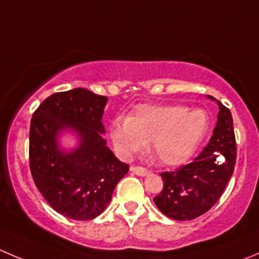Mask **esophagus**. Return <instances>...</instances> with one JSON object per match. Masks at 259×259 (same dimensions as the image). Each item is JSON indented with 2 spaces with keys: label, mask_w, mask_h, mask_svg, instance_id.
Returning a JSON list of instances; mask_svg holds the SVG:
<instances>
[{
  "label": "esophagus",
  "mask_w": 259,
  "mask_h": 259,
  "mask_svg": "<svg viewBox=\"0 0 259 259\" xmlns=\"http://www.w3.org/2000/svg\"><path fill=\"white\" fill-rule=\"evenodd\" d=\"M130 171H133V173L140 177H145L150 173V170H148V169L144 168V166H135V165L130 166Z\"/></svg>",
  "instance_id": "esophagus-1"
}]
</instances>
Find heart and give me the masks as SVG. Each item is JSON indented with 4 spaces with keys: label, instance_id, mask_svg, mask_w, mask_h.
<instances>
[{
    "label": "heart",
    "instance_id": "b5f03b06",
    "mask_svg": "<svg viewBox=\"0 0 259 259\" xmlns=\"http://www.w3.org/2000/svg\"><path fill=\"white\" fill-rule=\"evenodd\" d=\"M210 127L203 109L184 105H143L127 119L114 120L111 142L124 158H132L150 140V151L159 163L176 166L197 151Z\"/></svg>",
    "mask_w": 259,
    "mask_h": 259
}]
</instances>
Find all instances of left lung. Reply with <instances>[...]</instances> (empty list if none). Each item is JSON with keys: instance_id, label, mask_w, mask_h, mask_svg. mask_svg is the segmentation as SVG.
Returning <instances> with one entry per match:
<instances>
[{"instance_id": "1", "label": "left lung", "mask_w": 259, "mask_h": 259, "mask_svg": "<svg viewBox=\"0 0 259 259\" xmlns=\"http://www.w3.org/2000/svg\"><path fill=\"white\" fill-rule=\"evenodd\" d=\"M217 104L218 121L208 145L192 163L160 174L164 187L154 202L161 213L176 221H192L209 210L233 174L237 159L233 119L228 108L221 101Z\"/></svg>"}]
</instances>
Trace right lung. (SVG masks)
Masks as SVG:
<instances>
[{"label":"right lung","instance_id":"1","mask_svg":"<svg viewBox=\"0 0 259 259\" xmlns=\"http://www.w3.org/2000/svg\"><path fill=\"white\" fill-rule=\"evenodd\" d=\"M106 96L77 88L52 94L40 104L30 125V169L33 182L54 210L75 221H90L105 210L117 182L129 171L106 146L103 121ZM70 128L79 138L74 151L58 145Z\"/></svg>","mask_w":259,"mask_h":259}]
</instances>
